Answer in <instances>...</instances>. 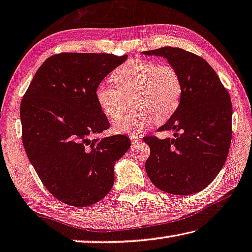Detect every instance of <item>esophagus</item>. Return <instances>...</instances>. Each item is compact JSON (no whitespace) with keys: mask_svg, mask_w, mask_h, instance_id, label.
Returning <instances> with one entry per match:
<instances>
[{"mask_svg":"<svg viewBox=\"0 0 252 252\" xmlns=\"http://www.w3.org/2000/svg\"><path fill=\"white\" fill-rule=\"evenodd\" d=\"M141 138H142L141 135H137V134H130L129 135V139H130L131 144H136V143L141 141Z\"/></svg>","mask_w":252,"mask_h":252,"instance_id":"obj_1","label":"esophagus"}]
</instances>
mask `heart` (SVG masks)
<instances>
[{"instance_id": "1", "label": "heart", "mask_w": 252, "mask_h": 252, "mask_svg": "<svg viewBox=\"0 0 252 252\" xmlns=\"http://www.w3.org/2000/svg\"><path fill=\"white\" fill-rule=\"evenodd\" d=\"M114 88L100 84L94 90V100L101 113L115 119L121 112L123 98L131 95L130 113L114 122V130L136 134L156 121L163 122L176 113L183 94L179 72L171 65L133 60L116 68L110 75Z\"/></svg>"}]
</instances>
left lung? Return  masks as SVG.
<instances>
[{
    "label": "left lung",
    "mask_w": 252,
    "mask_h": 252,
    "mask_svg": "<svg viewBox=\"0 0 252 252\" xmlns=\"http://www.w3.org/2000/svg\"><path fill=\"white\" fill-rule=\"evenodd\" d=\"M161 56L179 72L180 103L163 126L171 137L143 138L151 154L145 170L153 185L175 195L206 188L225 163L232 138V103L216 72L198 55L178 47L143 52Z\"/></svg>",
    "instance_id": "8db88e82"
}]
</instances>
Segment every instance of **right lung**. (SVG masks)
Instances as JSON below:
<instances>
[{
    "label": "right lung",
    "mask_w": 252,
    "mask_h": 252,
    "mask_svg": "<svg viewBox=\"0 0 252 252\" xmlns=\"http://www.w3.org/2000/svg\"><path fill=\"white\" fill-rule=\"evenodd\" d=\"M127 55L61 53L34 74L20 106L22 143L52 195L71 206L101 200L114 185V165L130 148L125 135L91 139L110 124L94 100L95 88Z\"/></svg>",
    "instance_id": "obj_1"
}]
</instances>
